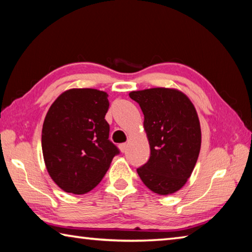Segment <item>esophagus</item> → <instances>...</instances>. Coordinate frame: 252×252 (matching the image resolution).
Segmentation results:
<instances>
[{
  "label": "esophagus",
  "mask_w": 252,
  "mask_h": 252,
  "mask_svg": "<svg viewBox=\"0 0 252 252\" xmlns=\"http://www.w3.org/2000/svg\"><path fill=\"white\" fill-rule=\"evenodd\" d=\"M119 149H121L122 153H125L126 149H127V144L126 143H123L119 145Z\"/></svg>",
  "instance_id": "esophagus-1"
}]
</instances>
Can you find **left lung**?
Here are the masks:
<instances>
[{"instance_id":"obj_1","label":"left lung","mask_w":252,"mask_h":252,"mask_svg":"<svg viewBox=\"0 0 252 252\" xmlns=\"http://www.w3.org/2000/svg\"><path fill=\"white\" fill-rule=\"evenodd\" d=\"M144 114L151 157L137 168L142 182L158 195L179 190L199 156L200 123L190 99L177 90L149 88L130 92Z\"/></svg>"}]
</instances>
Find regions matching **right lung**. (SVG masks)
Listing matches in <instances>:
<instances>
[{"mask_svg": "<svg viewBox=\"0 0 252 252\" xmlns=\"http://www.w3.org/2000/svg\"><path fill=\"white\" fill-rule=\"evenodd\" d=\"M107 93L73 88L52 104L44 119L42 151L51 178L82 195L100 183L119 149L108 139Z\"/></svg>", "mask_w": 252, "mask_h": 252, "instance_id": "obj_1", "label": "right lung"}]
</instances>
